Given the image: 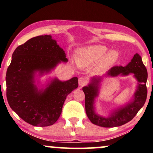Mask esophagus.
Instances as JSON below:
<instances>
[{"mask_svg": "<svg viewBox=\"0 0 153 153\" xmlns=\"http://www.w3.org/2000/svg\"><path fill=\"white\" fill-rule=\"evenodd\" d=\"M85 83H86V79H85L84 77H80V78L79 79V85H83L85 84Z\"/></svg>", "mask_w": 153, "mask_h": 153, "instance_id": "34e87169", "label": "esophagus"}]
</instances>
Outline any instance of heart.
I'll return each mask as SVG.
<instances>
[{
    "instance_id": "1",
    "label": "heart",
    "mask_w": 153,
    "mask_h": 153,
    "mask_svg": "<svg viewBox=\"0 0 153 153\" xmlns=\"http://www.w3.org/2000/svg\"><path fill=\"white\" fill-rule=\"evenodd\" d=\"M107 51L108 48L103 45L88 46L77 50L75 59L77 65L80 67L89 66L97 62L96 70H105L114 66L120 58V53L116 50Z\"/></svg>"
}]
</instances>
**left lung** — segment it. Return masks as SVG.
I'll use <instances>...</instances> for the list:
<instances>
[{"label":"left lung","mask_w":153,"mask_h":153,"mask_svg":"<svg viewBox=\"0 0 153 153\" xmlns=\"http://www.w3.org/2000/svg\"><path fill=\"white\" fill-rule=\"evenodd\" d=\"M133 74L137 81V89L132 99L122 107L115 109L108 117H102L95 112L94 102L99 92L101 79L104 76H128ZM148 72L139 54L134 55L126 66H114L102 76H94L86 86L83 87L85 94V108L88 118L93 124L104 127H114L123 125L132 120L143 107L147 97L146 81Z\"/></svg>","instance_id":"left-lung-1"}]
</instances>
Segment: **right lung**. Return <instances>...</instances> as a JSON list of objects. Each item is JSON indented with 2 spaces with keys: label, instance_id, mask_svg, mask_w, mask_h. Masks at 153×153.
<instances>
[{
  "label": "right lung",
  "instance_id": "1",
  "mask_svg": "<svg viewBox=\"0 0 153 153\" xmlns=\"http://www.w3.org/2000/svg\"><path fill=\"white\" fill-rule=\"evenodd\" d=\"M61 62H68L66 54L51 35L33 37L14 50L6 74L7 99L25 122L37 127L54 124L67 96L78 87L77 77L65 81L55 77L45 88L37 86L36 77L49 74Z\"/></svg>",
  "mask_w": 153,
  "mask_h": 153
}]
</instances>
